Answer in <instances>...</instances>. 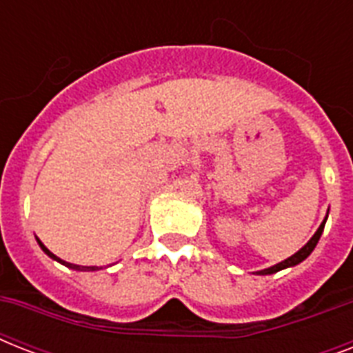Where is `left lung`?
<instances>
[{
    "label": "left lung",
    "instance_id": "8db88e82",
    "mask_svg": "<svg viewBox=\"0 0 353 353\" xmlns=\"http://www.w3.org/2000/svg\"><path fill=\"white\" fill-rule=\"evenodd\" d=\"M324 223H326V220L321 223V227L317 229V232L313 234L312 240L307 241L306 245L302 247L301 251L295 252L293 256H290L288 260H284V262L276 263V265H273V268H268V269H263V271H258V274H273V273H276V271H280V269L291 268V265H296V263H301L302 260H306V258L312 254L313 249H315V245L319 243V238H321V234H323V231H324Z\"/></svg>",
    "mask_w": 353,
    "mask_h": 353
}]
</instances>
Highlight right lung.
I'll return each instance as SVG.
<instances>
[{
	"label": "right lung",
	"instance_id": "1",
	"mask_svg": "<svg viewBox=\"0 0 353 353\" xmlns=\"http://www.w3.org/2000/svg\"><path fill=\"white\" fill-rule=\"evenodd\" d=\"M38 243H40V247L41 249H43V252H46L47 256H51V258H54V260H58V262H62L63 265H68V268H71V269H77V271H95V269H99V268H95V265H93V268H84V265H74V263H69V262H63V260H60V258L57 256V254H52L51 251H49V249H47L46 245H43V243H41L40 240H38Z\"/></svg>",
	"mask_w": 353,
	"mask_h": 353
}]
</instances>
